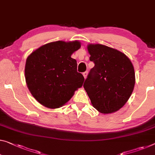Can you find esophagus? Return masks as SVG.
<instances>
[{
  "label": "esophagus",
  "mask_w": 155,
  "mask_h": 155,
  "mask_svg": "<svg viewBox=\"0 0 155 155\" xmlns=\"http://www.w3.org/2000/svg\"><path fill=\"white\" fill-rule=\"evenodd\" d=\"M82 75H83V76H84V78H87V75H88V72L87 71H85V72H84L82 73Z\"/></svg>",
  "instance_id": "34e87169"
}]
</instances>
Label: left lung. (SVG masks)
<instances>
[{
  "label": "left lung",
  "instance_id": "obj_1",
  "mask_svg": "<svg viewBox=\"0 0 155 155\" xmlns=\"http://www.w3.org/2000/svg\"><path fill=\"white\" fill-rule=\"evenodd\" d=\"M87 50L95 66L83 87L99 112H116L125 105L134 90L135 73L132 61L122 52L104 45L90 44Z\"/></svg>",
  "mask_w": 155,
  "mask_h": 155
}]
</instances>
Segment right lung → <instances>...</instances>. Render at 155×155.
I'll list each match as a JSON object with an SVG mask.
<instances>
[{"mask_svg":"<svg viewBox=\"0 0 155 155\" xmlns=\"http://www.w3.org/2000/svg\"><path fill=\"white\" fill-rule=\"evenodd\" d=\"M79 41H58L43 45L26 59L25 78L31 94L43 106L64 105L82 87L84 78L77 71L71 54L80 49Z\"/></svg>","mask_w":155,"mask_h":155,"instance_id":"obj_1","label":"right lung"}]
</instances>
